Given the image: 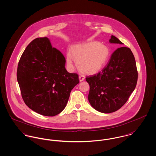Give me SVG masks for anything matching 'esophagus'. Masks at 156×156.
<instances>
[{"mask_svg": "<svg viewBox=\"0 0 156 156\" xmlns=\"http://www.w3.org/2000/svg\"><path fill=\"white\" fill-rule=\"evenodd\" d=\"M79 79H80V81L81 82V81H84V79H85V76H83V75H80V76H79Z\"/></svg>", "mask_w": 156, "mask_h": 156, "instance_id": "esophagus-1", "label": "esophagus"}]
</instances>
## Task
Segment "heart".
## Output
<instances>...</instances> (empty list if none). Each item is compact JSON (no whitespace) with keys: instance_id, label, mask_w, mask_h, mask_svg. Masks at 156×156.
Returning a JSON list of instances; mask_svg holds the SVG:
<instances>
[{"instance_id":"heart-1","label":"heart","mask_w":156,"mask_h":156,"mask_svg":"<svg viewBox=\"0 0 156 156\" xmlns=\"http://www.w3.org/2000/svg\"><path fill=\"white\" fill-rule=\"evenodd\" d=\"M109 55L108 46L97 41H92L75 46L72 48V55L70 53L67 55L66 62L69 66H72L73 58L81 72L93 74L103 67Z\"/></svg>"}]
</instances>
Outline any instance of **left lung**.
Here are the masks:
<instances>
[{
	"label": "left lung",
	"instance_id": "left-lung-1",
	"mask_svg": "<svg viewBox=\"0 0 156 156\" xmlns=\"http://www.w3.org/2000/svg\"><path fill=\"white\" fill-rule=\"evenodd\" d=\"M109 41L123 44L114 36ZM85 79L90 85L88 100L93 108L105 113L117 111L128 101L137 83L138 71L132 51L126 47L117 48L101 71Z\"/></svg>",
	"mask_w": 156,
	"mask_h": 156
}]
</instances>
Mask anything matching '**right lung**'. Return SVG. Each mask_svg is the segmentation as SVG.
Wrapping results in <instances>:
<instances>
[{
    "label": "right lung",
    "instance_id": "add662e5",
    "mask_svg": "<svg viewBox=\"0 0 156 156\" xmlns=\"http://www.w3.org/2000/svg\"><path fill=\"white\" fill-rule=\"evenodd\" d=\"M65 59L53 48L47 37L33 40L25 49L18 65L17 80L25 105L46 116L65 108L78 75L69 73Z\"/></svg>",
    "mask_w": 156,
    "mask_h": 156
}]
</instances>
